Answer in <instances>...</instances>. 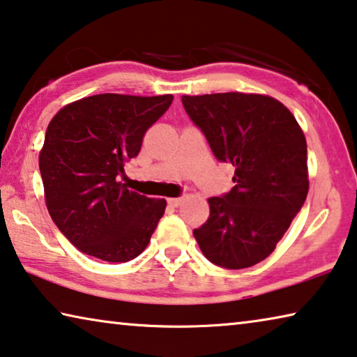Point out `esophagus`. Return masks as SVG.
<instances>
[{
    "mask_svg": "<svg viewBox=\"0 0 357 357\" xmlns=\"http://www.w3.org/2000/svg\"><path fill=\"white\" fill-rule=\"evenodd\" d=\"M183 203V197H173V199H168V205L169 206H179Z\"/></svg>",
    "mask_w": 357,
    "mask_h": 357,
    "instance_id": "obj_1",
    "label": "esophagus"
}]
</instances>
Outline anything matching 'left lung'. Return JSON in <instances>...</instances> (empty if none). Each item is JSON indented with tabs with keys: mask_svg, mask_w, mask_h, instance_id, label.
Returning a JSON list of instances; mask_svg holds the SVG:
<instances>
[{
	"mask_svg": "<svg viewBox=\"0 0 357 357\" xmlns=\"http://www.w3.org/2000/svg\"><path fill=\"white\" fill-rule=\"evenodd\" d=\"M214 157L235 167L234 189L208 199L194 236L209 262L240 270L275 251L308 194L307 139L292 112L260 93L183 95Z\"/></svg>",
	"mask_w": 357,
	"mask_h": 357,
	"instance_id": "left-lung-1",
	"label": "left lung"
}]
</instances>
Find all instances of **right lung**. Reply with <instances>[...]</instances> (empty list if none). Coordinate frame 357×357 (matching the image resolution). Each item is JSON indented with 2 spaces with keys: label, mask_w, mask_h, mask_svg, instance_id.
Returning <instances> with one entry per match:
<instances>
[{
  "label": "right lung",
  "mask_w": 357,
  "mask_h": 357,
  "mask_svg": "<svg viewBox=\"0 0 357 357\" xmlns=\"http://www.w3.org/2000/svg\"><path fill=\"white\" fill-rule=\"evenodd\" d=\"M173 95L100 93L66 105L49 122L39 169L49 214L79 251L128 262L149 245L165 199L128 190L117 176Z\"/></svg>",
  "instance_id": "obj_1"
}]
</instances>
